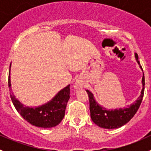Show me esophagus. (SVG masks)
Wrapping results in <instances>:
<instances>
[{
  "label": "esophagus",
  "instance_id": "esophagus-1",
  "mask_svg": "<svg viewBox=\"0 0 151 151\" xmlns=\"http://www.w3.org/2000/svg\"><path fill=\"white\" fill-rule=\"evenodd\" d=\"M74 88L77 90L80 89V88H83V83H82L80 80H76L75 83H74Z\"/></svg>",
  "mask_w": 151,
  "mask_h": 151
}]
</instances>
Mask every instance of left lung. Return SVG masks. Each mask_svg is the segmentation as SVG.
I'll return each mask as SVG.
<instances>
[{
  "mask_svg": "<svg viewBox=\"0 0 151 151\" xmlns=\"http://www.w3.org/2000/svg\"><path fill=\"white\" fill-rule=\"evenodd\" d=\"M135 58L141 69L142 70L139 61L138 60V55L137 53H135ZM142 89L141 94L134 103L126 108H120L114 110L107 109L99 104L96 101L92 93L87 90L86 91L89 97L91 117L93 123L103 129H112L121 127L129 122L137 112L142 100L145 91L144 73L142 79Z\"/></svg>",
  "mask_w": 151,
  "mask_h": 151,
  "instance_id": "left-lung-1",
  "label": "left lung"
}]
</instances>
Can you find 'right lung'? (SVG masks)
I'll return each instance as SVG.
<instances>
[{"mask_svg": "<svg viewBox=\"0 0 151 151\" xmlns=\"http://www.w3.org/2000/svg\"><path fill=\"white\" fill-rule=\"evenodd\" d=\"M8 83L11 99L14 106L25 121L33 126L41 128L55 127L61 122L64 118L66 104L70 98V85L59 91L54 98L47 104L37 107H29L18 101L12 92L10 69Z\"/></svg>", "mask_w": 151, "mask_h": 151, "instance_id": "obj_1", "label": "right lung"}]
</instances>
